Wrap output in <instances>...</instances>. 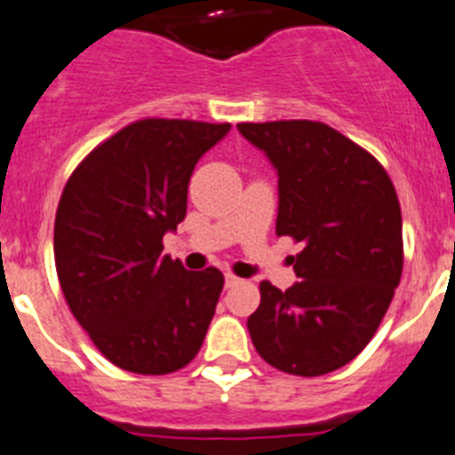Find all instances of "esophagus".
Here are the masks:
<instances>
[{
	"instance_id": "esophagus-1",
	"label": "esophagus",
	"mask_w": 455,
	"mask_h": 455,
	"mask_svg": "<svg viewBox=\"0 0 455 455\" xmlns=\"http://www.w3.org/2000/svg\"><path fill=\"white\" fill-rule=\"evenodd\" d=\"M240 282H243V280H238V277H235V275H231V273H227V277H224V286H227V289H234V286H238Z\"/></svg>"
}]
</instances>
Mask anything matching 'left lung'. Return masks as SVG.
Instances as JSON below:
<instances>
[{
  "label": "left lung",
  "mask_w": 455,
  "mask_h": 455,
  "mask_svg": "<svg viewBox=\"0 0 455 455\" xmlns=\"http://www.w3.org/2000/svg\"><path fill=\"white\" fill-rule=\"evenodd\" d=\"M238 132L277 171L275 231L303 243L300 282L259 286L251 342L289 375L333 372L372 339L403 275L395 187L375 156L322 122H243Z\"/></svg>",
  "instance_id": "8db88e82"
}]
</instances>
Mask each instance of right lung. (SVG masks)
I'll use <instances>...</instances> for the list:
<instances>
[{
    "instance_id": "add662e5",
    "label": "right lung",
    "mask_w": 455,
    "mask_h": 455,
    "mask_svg": "<svg viewBox=\"0 0 455 455\" xmlns=\"http://www.w3.org/2000/svg\"><path fill=\"white\" fill-rule=\"evenodd\" d=\"M231 124L139 120L83 159L55 217V266L97 349L136 375H169L198 354L224 275L187 270L162 240L187 215L198 159Z\"/></svg>"
}]
</instances>
